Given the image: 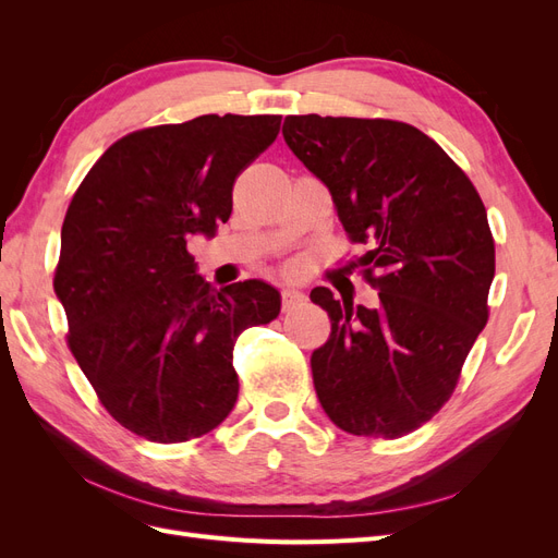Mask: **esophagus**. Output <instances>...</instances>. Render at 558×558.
<instances>
[{"label": "esophagus", "instance_id": "obj_1", "mask_svg": "<svg viewBox=\"0 0 558 558\" xmlns=\"http://www.w3.org/2000/svg\"><path fill=\"white\" fill-rule=\"evenodd\" d=\"M305 295H302L300 291H295V289H283L281 291V310L283 312H291L293 307H298V305H305Z\"/></svg>", "mask_w": 558, "mask_h": 558}]
</instances>
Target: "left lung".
Returning a JSON list of instances; mask_svg holds the SVG:
<instances>
[{"instance_id": "8db88e82", "label": "left lung", "mask_w": 558, "mask_h": 558, "mask_svg": "<svg viewBox=\"0 0 558 558\" xmlns=\"http://www.w3.org/2000/svg\"><path fill=\"white\" fill-rule=\"evenodd\" d=\"M283 140L328 185L377 307H353L324 286L312 302L330 337L312 353L314 388L332 424L396 437L451 398L488 320L496 246L484 202L428 134L386 118L289 116Z\"/></svg>"}]
</instances>
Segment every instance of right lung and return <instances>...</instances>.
Returning <instances> with one entry per match:
<instances>
[{
  "mask_svg": "<svg viewBox=\"0 0 558 558\" xmlns=\"http://www.w3.org/2000/svg\"><path fill=\"white\" fill-rule=\"evenodd\" d=\"M281 116H197L111 144L62 223L53 289L66 344L99 402L150 442H189L232 412L242 330L279 316L272 286L221 291L195 272L191 234L232 211V185L277 140Z\"/></svg>",
  "mask_w": 558,
  "mask_h": 558,
  "instance_id": "1",
  "label": "right lung"
}]
</instances>
